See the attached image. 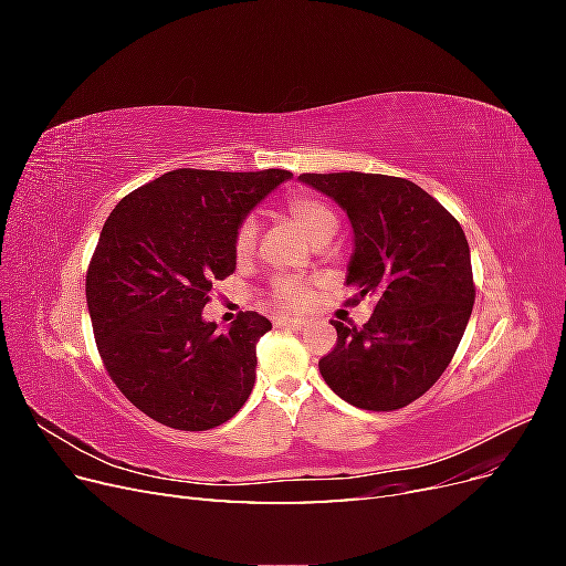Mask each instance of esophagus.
Here are the masks:
<instances>
[{"label": "esophagus", "mask_w": 566, "mask_h": 566, "mask_svg": "<svg viewBox=\"0 0 566 566\" xmlns=\"http://www.w3.org/2000/svg\"><path fill=\"white\" fill-rule=\"evenodd\" d=\"M276 325L279 328H300V321L297 318H276Z\"/></svg>", "instance_id": "34e87169"}]
</instances>
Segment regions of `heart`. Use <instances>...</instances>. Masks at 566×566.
<instances>
[{
  "label": "heart",
  "mask_w": 566,
  "mask_h": 566,
  "mask_svg": "<svg viewBox=\"0 0 566 566\" xmlns=\"http://www.w3.org/2000/svg\"><path fill=\"white\" fill-rule=\"evenodd\" d=\"M283 210L306 235L312 238L314 243L331 241V235L337 229L335 212L321 198L312 193H290L283 200ZM256 233H260V229H256L254 217H245L241 224H238L233 233V254L238 262H245L252 256L256 245ZM306 302H310V287H306L300 279L295 276L271 279L266 290V306L271 312H279V314L300 312L302 306H306Z\"/></svg>",
  "instance_id": "heart-1"
}]
</instances>
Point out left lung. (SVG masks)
Returning <instances> with one entry per match:
<instances>
[{"instance_id":"8db88e82","label":"left lung","mask_w":566,"mask_h":566,"mask_svg":"<svg viewBox=\"0 0 566 566\" xmlns=\"http://www.w3.org/2000/svg\"><path fill=\"white\" fill-rule=\"evenodd\" d=\"M347 210L352 302L375 297L361 328L333 321L337 342L318 370L364 410L420 399L449 368L472 314L470 245L458 219L413 181L387 175H300Z\"/></svg>"}]
</instances>
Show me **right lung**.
I'll use <instances>...</instances> for the list:
<instances>
[{
	"mask_svg": "<svg viewBox=\"0 0 566 566\" xmlns=\"http://www.w3.org/2000/svg\"><path fill=\"white\" fill-rule=\"evenodd\" d=\"M287 169H172L108 214L87 269L94 339L111 380L153 420L202 432L231 420L271 323L241 312L229 333L202 321L212 285L235 271L233 233Z\"/></svg>",
	"mask_w": 566,
	"mask_h": 566,
	"instance_id": "right-lung-1",
	"label": "right lung"
}]
</instances>
